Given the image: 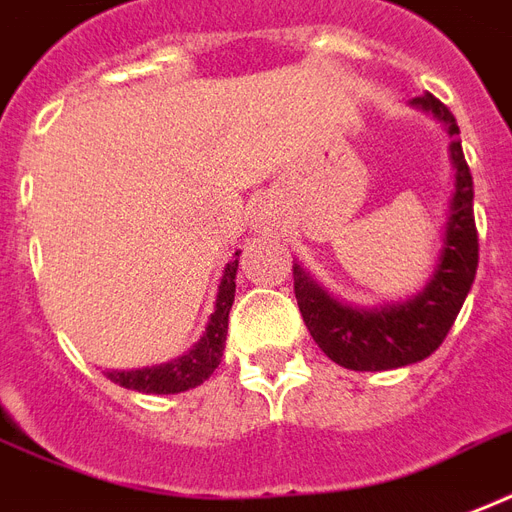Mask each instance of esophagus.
Wrapping results in <instances>:
<instances>
[{"label":"esophagus","instance_id":"obj_1","mask_svg":"<svg viewBox=\"0 0 512 512\" xmlns=\"http://www.w3.org/2000/svg\"><path fill=\"white\" fill-rule=\"evenodd\" d=\"M276 225V212L268 204H260L252 212V228L255 230H271Z\"/></svg>","mask_w":512,"mask_h":512}]
</instances>
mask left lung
Listing matches in <instances>:
<instances>
[{
	"mask_svg": "<svg viewBox=\"0 0 512 512\" xmlns=\"http://www.w3.org/2000/svg\"><path fill=\"white\" fill-rule=\"evenodd\" d=\"M438 120L448 134V161L454 187L435 268L416 295L378 306L343 303L300 263L292 265L295 298L308 333L327 357L349 370H395L427 360L454 325L478 268V233L473 217V177L464 161L459 126L432 93L408 101Z\"/></svg>",
	"mask_w": 512,
	"mask_h": 512,
	"instance_id": "8db88e82",
	"label": "left lung"
}]
</instances>
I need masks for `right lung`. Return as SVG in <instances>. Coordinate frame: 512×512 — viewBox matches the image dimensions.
I'll return each instance as SVG.
<instances>
[{"label": "right lung", "instance_id": "obj_1", "mask_svg": "<svg viewBox=\"0 0 512 512\" xmlns=\"http://www.w3.org/2000/svg\"><path fill=\"white\" fill-rule=\"evenodd\" d=\"M239 249L230 263H225L217 284V298H214V311L209 314L204 335L174 360L150 365V368L134 370H107L109 381L144 392V395H177L201 386L212 376L214 368L220 365L222 351H225V335H228V314L236 295V271H239Z\"/></svg>", "mask_w": 512, "mask_h": 512}]
</instances>
